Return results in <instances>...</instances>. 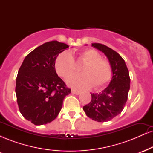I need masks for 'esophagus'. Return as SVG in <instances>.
Returning <instances> with one entry per match:
<instances>
[{
    "label": "esophagus",
    "instance_id": "obj_1",
    "mask_svg": "<svg viewBox=\"0 0 153 153\" xmlns=\"http://www.w3.org/2000/svg\"><path fill=\"white\" fill-rule=\"evenodd\" d=\"M71 92L73 93V94H74L75 95H78L80 94V91H78V90H74V89H73V90L71 91Z\"/></svg>",
    "mask_w": 153,
    "mask_h": 153
}]
</instances>
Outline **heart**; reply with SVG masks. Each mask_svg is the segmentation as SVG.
Instances as JSON below:
<instances>
[{"instance_id": "obj_1", "label": "heart", "mask_w": 153, "mask_h": 153, "mask_svg": "<svg viewBox=\"0 0 153 153\" xmlns=\"http://www.w3.org/2000/svg\"><path fill=\"white\" fill-rule=\"evenodd\" d=\"M79 59L85 63L80 72L82 74L73 75L67 79V83L75 88L99 89L110 81L112 69L109 62L103 59L101 54L94 49H86L79 54ZM56 73L62 78H67L75 71V62L71 53L63 52L54 61Z\"/></svg>"}]
</instances>
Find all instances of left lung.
<instances>
[{
    "mask_svg": "<svg viewBox=\"0 0 153 153\" xmlns=\"http://www.w3.org/2000/svg\"><path fill=\"white\" fill-rule=\"evenodd\" d=\"M92 46L106 54L111 66L112 79L102 92L91 94V102L83 106V110L93 120L105 122L111 120L124 109L130 88V78L125 62L116 51L102 44L94 43Z\"/></svg>",
    "mask_w": 153,
    "mask_h": 153,
    "instance_id": "left-lung-1",
    "label": "left lung"
}]
</instances>
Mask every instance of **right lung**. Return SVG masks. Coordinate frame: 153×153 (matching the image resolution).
Masks as SVG:
<instances>
[{
  "label": "right lung",
  "instance_id": "right-lung-1",
  "mask_svg": "<svg viewBox=\"0 0 153 153\" xmlns=\"http://www.w3.org/2000/svg\"><path fill=\"white\" fill-rule=\"evenodd\" d=\"M68 47L57 41L43 44L26 55L19 68L16 84L19 108L23 117L35 125L52 122L59 114L65 97L71 94L54 69L57 56Z\"/></svg>",
  "mask_w": 153,
  "mask_h": 153
}]
</instances>
